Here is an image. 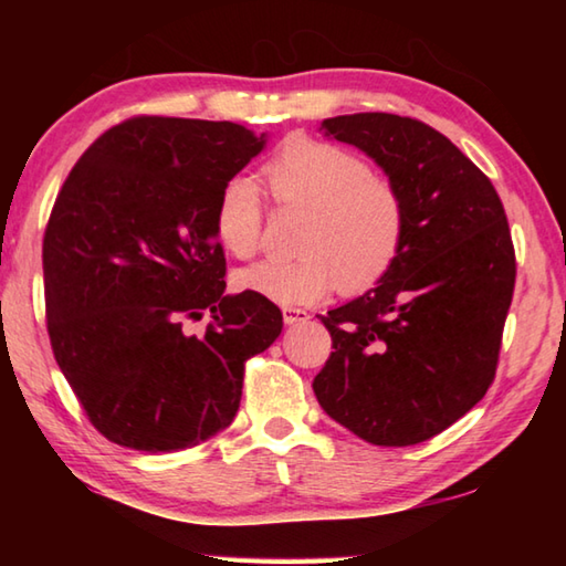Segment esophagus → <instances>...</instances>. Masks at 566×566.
I'll use <instances>...</instances> for the list:
<instances>
[{"label": "esophagus", "mask_w": 566, "mask_h": 566, "mask_svg": "<svg viewBox=\"0 0 566 566\" xmlns=\"http://www.w3.org/2000/svg\"><path fill=\"white\" fill-rule=\"evenodd\" d=\"M282 317H284V324L286 327H294V324H302L310 319V312L300 310V306H284L282 310Z\"/></svg>", "instance_id": "esophagus-1"}]
</instances>
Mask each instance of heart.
I'll return each mask as SVG.
<instances>
[{
    "label": "heart",
    "mask_w": 566,
    "mask_h": 566,
    "mask_svg": "<svg viewBox=\"0 0 566 566\" xmlns=\"http://www.w3.org/2000/svg\"><path fill=\"white\" fill-rule=\"evenodd\" d=\"M264 179L276 205L306 209L296 260H266L237 272L239 292L282 306L314 304L334 284L361 292L395 264L407 229V207L391 181L371 175L354 151L329 142L292 137L266 161ZM214 237L237 260L260 249L262 191L232 177L219 191Z\"/></svg>",
    "instance_id": "heart-1"
}]
</instances>
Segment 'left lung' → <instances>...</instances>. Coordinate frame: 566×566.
Returning a JSON list of instances; mask_svg holds the SVG:
<instances>
[{
    "label": "left lung",
    "mask_w": 566,
    "mask_h": 566,
    "mask_svg": "<svg viewBox=\"0 0 566 566\" xmlns=\"http://www.w3.org/2000/svg\"><path fill=\"white\" fill-rule=\"evenodd\" d=\"M399 189L405 242L377 286L319 317L327 415L379 447L432 439L490 389L514 292V247L492 181L444 134L385 112L322 122Z\"/></svg>",
    "instance_id": "1"
}]
</instances>
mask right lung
<instances>
[{
    "label": "right lung",
    "instance_id": "add662e5",
    "mask_svg": "<svg viewBox=\"0 0 566 566\" xmlns=\"http://www.w3.org/2000/svg\"><path fill=\"white\" fill-rule=\"evenodd\" d=\"M266 145L242 124L134 117L84 151L44 232L54 359L109 442L179 452L222 432L244 361L282 334V312L224 294L219 191ZM213 322L205 338L185 318Z\"/></svg>",
    "mask_w": 566,
    "mask_h": 566
}]
</instances>
